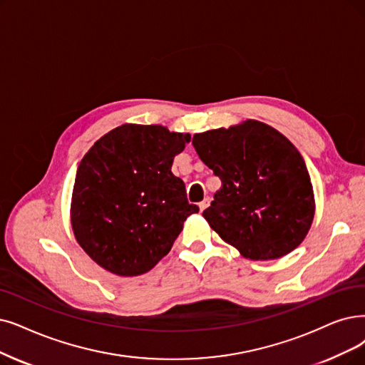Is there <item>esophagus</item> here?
<instances>
[{"label": "esophagus", "instance_id": "obj_1", "mask_svg": "<svg viewBox=\"0 0 365 365\" xmlns=\"http://www.w3.org/2000/svg\"><path fill=\"white\" fill-rule=\"evenodd\" d=\"M208 205H210V199H208V197H207V199H203V200L199 203V211L202 212L203 210L208 208Z\"/></svg>", "mask_w": 365, "mask_h": 365}]
</instances>
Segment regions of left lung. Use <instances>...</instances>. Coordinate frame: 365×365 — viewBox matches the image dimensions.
I'll use <instances>...</instances> for the list:
<instances>
[{
	"instance_id": "left-lung-1",
	"label": "left lung",
	"mask_w": 365,
	"mask_h": 365,
	"mask_svg": "<svg viewBox=\"0 0 365 365\" xmlns=\"http://www.w3.org/2000/svg\"><path fill=\"white\" fill-rule=\"evenodd\" d=\"M193 147L222 180L202 215L225 242L250 260L295 250L314 217L305 162L279 130L256 120L193 136Z\"/></svg>"
}]
</instances>
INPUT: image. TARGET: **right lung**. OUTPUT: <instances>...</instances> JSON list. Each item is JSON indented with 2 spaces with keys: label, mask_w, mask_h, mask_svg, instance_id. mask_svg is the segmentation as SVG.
Listing matches in <instances>:
<instances>
[{
  "label": "right lung",
  "mask_w": 365,
  "mask_h": 365,
  "mask_svg": "<svg viewBox=\"0 0 365 365\" xmlns=\"http://www.w3.org/2000/svg\"><path fill=\"white\" fill-rule=\"evenodd\" d=\"M190 133L123 124L81 160L70 220L78 244L106 271L135 277L153 269L182 230L190 205L170 168Z\"/></svg>",
  "instance_id": "obj_1"
}]
</instances>
